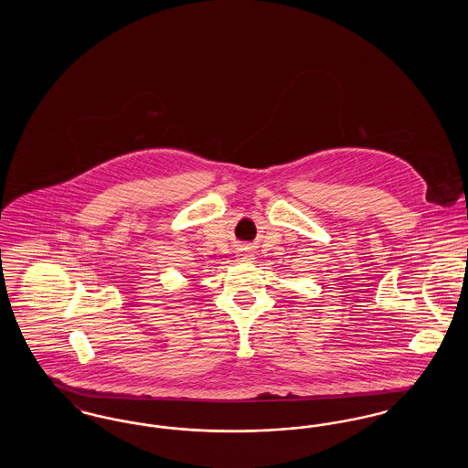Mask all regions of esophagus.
<instances>
[{"mask_svg": "<svg viewBox=\"0 0 468 468\" xmlns=\"http://www.w3.org/2000/svg\"><path fill=\"white\" fill-rule=\"evenodd\" d=\"M237 261H240V263H252L254 261V254L249 249H240L237 252Z\"/></svg>", "mask_w": 468, "mask_h": 468, "instance_id": "esophagus-1", "label": "esophagus"}]
</instances>
